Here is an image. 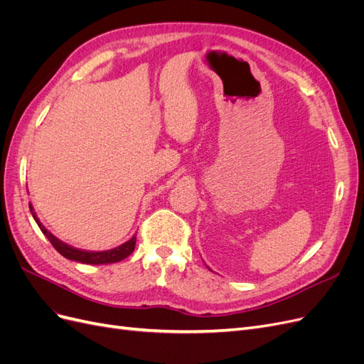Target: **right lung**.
Wrapping results in <instances>:
<instances>
[{
  "instance_id": "1",
  "label": "right lung",
  "mask_w": 364,
  "mask_h": 364,
  "mask_svg": "<svg viewBox=\"0 0 364 364\" xmlns=\"http://www.w3.org/2000/svg\"><path fill=\"white\" fill-rule=\"evenodd\" d=\"M30 206V213L33 215V218H35V222L38 223L39 229L42 230V234L46 235L50 243L53 245V247L56 249L62 257L68 258L71 261H77V262H82V264H112V262H118V261H123L124 258H127L132 252L135 250V245H136V235L132 237L129 241H126V243H123L118 247H114V249H109V250H83V249H77V247H73L67 243H63L62 240H59L58 237H54L50 230L43 226L39 218L35 213V208H33L31 203H28Z\"/></svg>"
}]
</instances>
